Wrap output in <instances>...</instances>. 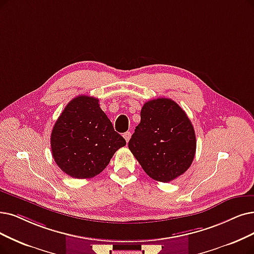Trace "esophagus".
Returning a JSON list of instances; mask_svg holds the SVG:
<instances>
[{
	"instance_id": "34e87169",
	"label": "esophagus",
	"mask_w": 254,
	"mask_h": 254,
	"mask_svg": "<svg viewBox=\"0 0 254 254\" xmlns=\"http://www.w3.org/2000/svg\"><path fill=\"white\" fill-rule=\"evenodd\" d=\"M124 138H125V140L127 141V143H128V141H129V139H130V137H131V133L129 132V131H127V132H125L124 133Z\"/></svg>"
}]
</instances>
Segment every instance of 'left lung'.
Here are the masks:
<instances>
[{"mask_svg": "<svg viewBox=\"0 0 254 254\" xmlns=\"http://www.w3.org/2000/svg\"><path fill=\"white\" fill-rule=\"evenodd\" d=\"M191 122L175 101L158 98L146 102L140 110L128 147L152 179L170 182L190 167L196 152Z\"/></svg>", "mask_w": 254, "mask_h": 254, "instance_id": "left-lung-1", "label": "left lung"}]
</instances>
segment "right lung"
Masks as SVG:
<instances>
[{
    "label": "right lung",
    "mask_w": 254,
    "mask_h": 254,
    "mask_svg": "<svg viewBox=\"0 0 254 254\" xmlns=\"http://www.w3.org/2000/svg\"><path fill=\"white\" fill-rule=\"evenodd\" d=\"M126 145L100 108L99 99L78 96L69 101L51 133V150L57 164L73 178H92Z\"/></svg>",
    "instance_id": "add662e5"
}]
</instances>
